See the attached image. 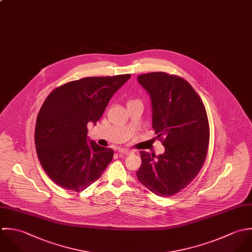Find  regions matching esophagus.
<instances>
[{
    "label": "esophagus",
    "instance_id": "1",
    "mask_svg": "<svg viewBox=\"0 0 252 252\" xmlns=\"http://www.w3.org/2000/svg\"><path fill=\"white\" fill-rule=\"evenodd\" d=\"M119 153L121 154H124V155H129V154H132L133 151L132 150H129V149H125V148H122L119 150Z\"/></svg>",
    "mask_w": 252,
    "mask_h": 252
}]
</instances>
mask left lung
<instances>
[{
    "label": "left lung",
    "mask_w": 252,
    "mask_h": 252,
    "mask_svg": "<svg viewBox=\"0 0 252 252\" xmlns=\"http://www.w3.org/2000/svg\"><path fill=\"white\" fill-rule=\"evenodd\" d=\"M138 83L150 94L152 124L164 153L140 152L138 180L154 194L170 197L189 185L205 160L209 125L204 105L192 86L175 75L153 72Z\"/></svg>",
    "instance_id": "1"
}]
</instances>
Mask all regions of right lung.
I'll return each instance as SVG.
<instances>
[{"instance_id": "right-lung-1", "label": "right lung", "mask_w": 252, "mask_h": 252, "mask_svg": "<svg viewBox=\"0 0 252 252\" xmlns=\"http://www.w3.org/2000/svg\"><path fill=\"white\" fill-rule=\"evenodd\" d=\"M130 76L69 82L54 89L43 103L36 122L35 145L42 167L59 187L82 192L111 162L113 149L91 141L87 126L99 121L111 97Z\"/></svg>"}]
</instances>
